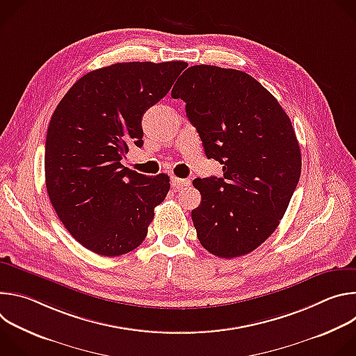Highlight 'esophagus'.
<instances>
[{"instance_id": "34e87169", "label": "esophagus", "mask_w": 356, "mask_h": 356, "mask_svg": "<svg viewBox=\"0 0 356 356\" xmlns=\"http://www.w3.org/2000/svg\"><path fill=\"white\" fill-rule=\"evenodd\" d=\"M170 183H172V187H173L175 190H180V188H183V187L190 186V180H187V179H179V177H175V176L170 179Z\"/></svg>"}]
</instances>
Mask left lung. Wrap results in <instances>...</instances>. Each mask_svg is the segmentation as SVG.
<instances>
[{
	"label": "left lung",
	"instance_id": "obj_1",
	"mask_svg": "<svg viewBox=\"0 0 356 356\" xmlns=\"http://www.w3.org/2000/svg\"><path fill=\"white\" fill-rule=\"evenodd\" d=\"M186 103L209 159L222 177L195 179L201 204L191 211L200 243L224 259L243 257L277 228L301 173L289 115L258 81L234 69L188 67L172 90Z\"/></svg>",
	"mask_w": 356,
	"mask_h": 356
}]
</instances>
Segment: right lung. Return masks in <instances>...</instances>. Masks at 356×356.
Segmentation results:
<instances>
[{"label": "right lung", "instance_id": "right-lung-1", "mask_svg": "<svg viewBox=\"0 0 356 356\" xmlns=\"http://www.w3.org/2000/svg\"><path fill=\"white\" fill-rule=\"evenodd\" d=\"M186 67L180 60L129 62L92 70L65 94L49 122L50 202L70 235L101 257L138 248L170 188L168 175L147 177L121 161L129 145H143V114Z\"/></svg>", "mask_w": 356, "mask_h": 356}]
</instances>
